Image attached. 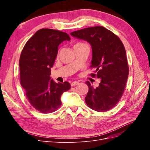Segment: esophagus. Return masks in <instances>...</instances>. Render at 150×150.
I'll use <instances>...</instances> for the list:
<instances>
[{"instance_id": "obj_1", "label": "esophagus", "mask_w": 150, "mask_h": 150, "mask_svg": "<svg viewBox=\"0 0 150 150\" xmlns=\"http://www.w3.org/2000/svg\"><path fill=\"white\" fill-rule=\"evenodd\" d=\"M79 84V83L78 82V81H74V82L71 83V85L72 86H76V85H78Z\"/></svg>"}]
</instances>
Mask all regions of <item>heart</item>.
Wrapping results in <instances>:
<instances>
[{
	"label": "heart",
	"instance_id": "heart-1",
	"mask_svg": "<svg viewBox=\"0 0 150 150\" xmlns=\"http://www.w3.org/2000/svg\"><path fill=\"white\" fill-rule=\"evenodd\" d=\"M85 45H86V44L83 43V42H78L77 43L74 45V46H85Z\"/></svg>",
	"mask_w": 150,
	"mask_h": 150
}]
</instances>
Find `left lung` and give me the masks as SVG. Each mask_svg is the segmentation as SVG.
Returning <instances> with one entry per match:
<instances>
[{"label": "left lung", "mask_w": 150, "mask_h": 150, "mask_svg": "<svg viewBox=\"0 0 150 150\" xmlns=\"http://www.w3.org/2000/svg\"><path fill=\"white\" fill-rule=\"evenodd\" d=\"M73 37L88 41L91 46L93 57L91 67L94 73L90 75L101 79L94 88L86 82L89 91L85 98L86 104L98 112L114 108L123 94L129 67L126 50L120 39L102 26H95L74 31Z\"/></svg>", "instance_id": "8db88e82"}]
</instances>
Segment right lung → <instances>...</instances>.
Listing matches in <instances>:
<instances>
[{
    "label": "right lung",
    "instance_id": "add662e5",
    "mask_svg": "<svg viewBox=\"0 0 150 150\" xmlns=\"http://www.w3.org/2000/svg\"><path fill=\"white\" fill-rule=\"evenodd\" d=\"M70 39L64 32L41 29L28 40L21 52L20 83L29 102L40 112L56 111L61 106L62 94L71 88L68 82L56 83L50 77L59 45Z\"/></svg>",
    "mask_w": 150,
    "mask_h": 150
}]
</instances>
